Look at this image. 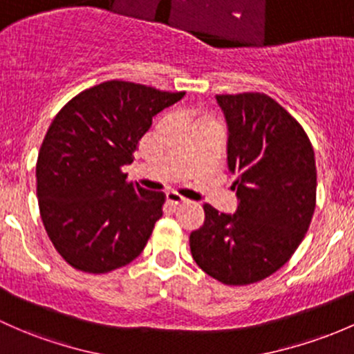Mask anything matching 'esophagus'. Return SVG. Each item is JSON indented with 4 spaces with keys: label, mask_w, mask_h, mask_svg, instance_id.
Segmentation results:
<instances>
[{
    "label": "esophagus",
    "mask_w": 354,
    "mask_h": 354,
    "mask_svg": "<svg viewBox=\"0 0 354 354\" xmlns=\"http://www.w3.org/2000/svg\"><path fill=\"white\" fill-rule=\"evenodd\" d=\"M166 200H167V203H173V205H181V203H187V200H185L183 196H178L176 193H173V192L166 193Z\"/></svg>",
    "instance_id": "obj_1"
}]
</instances>
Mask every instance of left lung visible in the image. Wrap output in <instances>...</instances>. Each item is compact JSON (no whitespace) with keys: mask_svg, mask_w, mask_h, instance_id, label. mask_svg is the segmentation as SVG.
Returning a JSON list of instances; mask_svg holds the SVG:
<instances>
[{"mask_svg":"<svg viewBox=\"0 0 354 354\" xmlns=\"http://www.w3.org/2000/svg\"><path fill=\"white\" fill-rule=\"evenodd\" d=\"M227 124V166L237 180V210L205 203L189 234L195 263L225 285H249L292 258L310 225L317 171L299 122L265 93L217 95Z\"/></svg>","mask_w":354,"mask_h":354,"instance_id":"left-lung-1","label":"left lung"}]
</instances>
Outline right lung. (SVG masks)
Returning a JSON list of instances; mask_svg holds the SVG:
<instances>
[{"label": "right lung", "instance_id": "add662e5", "mask_svg": "<svg viewBox=\"0 0 354 354\" xmlns=\"http://www.w3.org/2000/svg\"><path fill=\"white\" fill-rule=\"evenodd\" d=\"M183 96L106 81L55 115L37 159V198L47 236L73 268L109 273L146 248L165 193L129 183L122 167L133 161L152 117Z\"/></svg>", "mask_w": 354, "mask_h": 354}]
</instances>
